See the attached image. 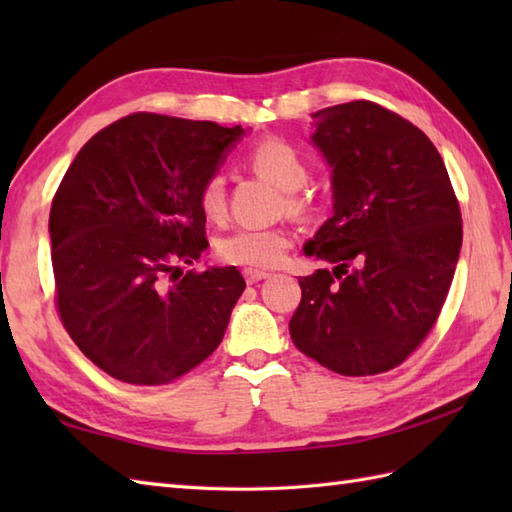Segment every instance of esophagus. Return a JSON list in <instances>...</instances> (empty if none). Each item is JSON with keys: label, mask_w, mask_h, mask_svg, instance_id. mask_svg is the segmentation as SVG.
I'll use <instances>...</instances> for the list:
<instances>
[{"label": "esophagus", "mask_w": 512, "mask_h": 512, "mask_svg": "<svg viewBox=\"0 0 512 512\" xmlns=\"http://www.w3.org/2000/svg\"><path fill=\"white\" fill-rule=\"evenodd\" d=\"M266 277H268L266 270H255V268H246V270H244L246 284H257V281H262V279H266Z\"/></svg>", "instance_id": "1"}]
</instances>
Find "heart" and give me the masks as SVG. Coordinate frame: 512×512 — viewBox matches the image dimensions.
I'll list each match as a JSON object with an SVG mask.
<instances>
[{
  "mask_svg": "<svg viewBox=\"0 0 512 512\" xmlns=\"http://www.w3.org/2000/svg\"><path fill=\"white\" fill-rule=\"evenodd\" d=\"M248 162L257 173L275 182L281 191H299L308 180V162L290 143L281 138H266L248 154ZM202 213L209 220H222L226 213V180L222 173L206 178L198 193ZM292 244L284 228L239 226L217 242L222 262L248 268H268L279 264Z\"/></svg>",
  "mask_w": 512,
  "mask_h": 512,
  "instance_id": "b5f03b06",
  "label": "heart"
}]
</instances>
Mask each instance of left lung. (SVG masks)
I'll use <instances>...</instances> for the list:
<instances>
[{
  "instance_id": "8db88e82",
  "label": "left lung",
  "mask_w": 512,
  "mask_h": 512,
  "mask_svg": "<svg viewBox=\"0 0 512 512\" xmlns=\"http://www.w3.org/2000/svg\"><path fill=\"white\" fill-rule=\"evenodd\" d=\"M312 118L334 215L303 246L325 266L299 279L290 336L336 374H383L440 317L462 248L460 204L438 149L402 116L352 101Z\"/></svg>"
}]
</instances>
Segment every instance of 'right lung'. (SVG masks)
<instances>
[{"label": "right lung", "mask_w": 512, "mask_h": 512, "mask_svg": "<svg viewBox=\"0 0 512 512\" xmlns=\"http://www.w3.org/2000/svg\"><path fill=\"white\" fill-rule=\"evenodd\" d=\"M242 125L138 112L94 134L50 209L52 270L63 328L105 374L167 385L222 343L246 288L235 266L202 273L198 193Z\"/></svg>", "instance_id": "obj_1"}]
</instances>
